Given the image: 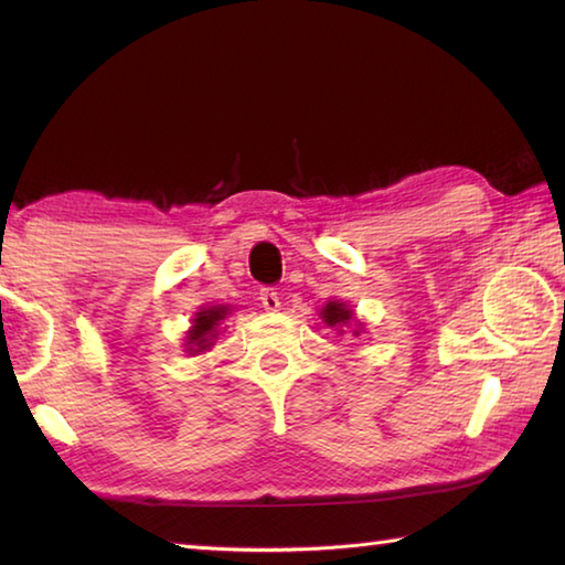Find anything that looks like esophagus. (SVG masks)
I'll list each match as a JSON object with an SVG mask.
<instances>
[{"label": "esophagus", "mask_w": 565, "mask_h": 565, "mask_svg": "<svg viewBox=\"0 0 565 565\" xmlns=\"http://www.w3.org/2000/svg\"><path fill=\"white\" fill-rule=\"evenodd\" d=\"M259 301H262V306H264L266 311H279L281 309V299H279V294H276L274 289H264L259 294Z\"/></svg>", "instance_id": "esophagus-1"}]
</instances>
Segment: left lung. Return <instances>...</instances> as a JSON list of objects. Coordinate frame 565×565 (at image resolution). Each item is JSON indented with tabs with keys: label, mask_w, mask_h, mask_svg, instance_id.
I'll return each mask as SVG.
<instances>
[{
	"label": "left lung",
	"mask_w": 565,
	"mask_h": 565,
	"mask_svg": "<svg viewBox=\"0 0 565 565\" xmlns=\"http://www.w3.org/2000/svg\"><path fill=\"white\" fill-rule=\"evenodd\" d=\"M319 317L323 319L327 327H331L339 333H347V329H351L353 337H361V331H363V323L356 319V313H353L351 306L341 299H331L329 303H323Z\"/></svg>",
	"instance_id": "obj_1"
}]
</instances>
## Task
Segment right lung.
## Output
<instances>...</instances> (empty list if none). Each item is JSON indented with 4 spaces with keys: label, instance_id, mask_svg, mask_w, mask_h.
I'll use <instances>...</instances> for the list:
<instances>
[{
    "label": "right lung",
    "instance_id": "obj_1",
    "mask_svg": "<svg viewBox=\"0 0 565 565\" xmlns=\"http://www.w3.org/2000/svg\"><path fill=\"white\" fill-rule=\"evenodd\" d=\"M228 309L226 303H214V306H202L191 319V327L184 337V351L189 356H199L214 347L218 333H222V323L226 321Z\"/></svg>",
    "mask_w": 565,
    "mask_h": 565
}]
</instances>
